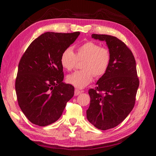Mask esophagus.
<instances>
[{
    "instance_id": "1",
    "label": "esophagus",
    "mask_w": 156,
    "mask_h": 156,
    "mask_svg": "<svg viewBox=\"0 0 156 156\" xmlns=\"http://www.w3.org/2000/svg\"><path fill=\"white\" fill-rule=\"evenodd\" d=\"M81 92H82V91L79 90V89H75V92H74V93H75V96H78V95L80 94L81 93Z\"/></svg>"
}]
</instances>
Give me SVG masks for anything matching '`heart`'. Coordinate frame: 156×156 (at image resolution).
I'll list each match as a JSON object with an SVG mask.
<instances>
[{"mask_svg":"<svg viewBox=\"0 0 156 156\" xmlns=\"http://www.w3.org/2000/svg\"><path fill=\"white\" fill-rule=\"evenodd\" d=\"M81 70L67 78L69 83L76 87L83 88L91 83L94 76L98 78L104 76L112 61V53L106 47H100L93 41H87L77 47L74 54L72 49L67 48L60 56V64L67 71H72L81 62Z\"/></svg>","mask_w":156,"mask_h":156,"instance_id":"obj_1","label":"heart"}]
</instances>
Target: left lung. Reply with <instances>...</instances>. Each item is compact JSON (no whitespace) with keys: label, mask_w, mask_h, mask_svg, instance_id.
<instances>
[{"label":"left lung","mask_w":156,"mask_h":156,"mask_svg":"<svg viewBox=\"0 0 156 156\" xmlns=\"http://www.w3.org/2000/svg\"><path fill=\"white\" fill-rule=\"evenodd\" d=\"M91 36L106 42L112 61L96 88L89 89L91 100L87 118L95 127L107 130L120 124L133 109L140 82L135 58L124 42L105 34Z\"/></svg>","instance_id":"obj_1"}]
</instances>
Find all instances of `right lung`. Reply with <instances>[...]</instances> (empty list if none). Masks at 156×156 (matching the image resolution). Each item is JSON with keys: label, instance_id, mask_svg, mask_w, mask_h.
Masks as SVG:
<instances>
[{"label": "right lung", "instance_id": "obj_1", "mask_svg": "<svg viewBox=\"0 0 156 156\" xmlns=\"http://www.w3.org/2000/svg\"><path fill=\"white\" fill-rule=\"evenodd\" d=\"M79 35V31L44 33L21 57L15 83L18 103L34 125L44 126L56 122L73 96L74 87L62 82L60 56Z\"/></svg>", "mask_w": 156, "mask_h": 156}]
</instances>
